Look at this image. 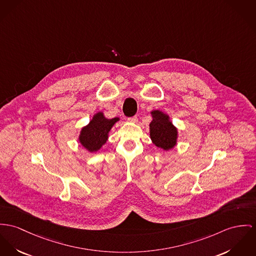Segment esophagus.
Returning a JSON list of instances; mask_svg holds the SVG:
<instances>
[{
  "instance_id": "obj_1",
  "label": "esophagus",
  "mask_w": 256,
  "mask_h": 256,
  "mask_svg": "<svg viewBox=\"0 0 256 256\" xmlns=\"http://www.w3.org/2000/svg\"><path fill=\"white\" fill-rule=\"evenodd\" d=\"M128 122H136L138 120V118L136 116H134V117H132V118H128Z\"/></svg>"
}]
</instances>
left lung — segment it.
I'll return each instance as SVG.
<instances>
[{
  "label": "left lung",
  "mask_w": 256,
  "mask_h": 256,
  "mask_svg": "<svg viewBox=\"0 0 256 256\" xmlns=\"http://www.w3.org/2000/svg\"><path fill=\"white\" fill-rule=\"evenodd\" d=\"M150 138L157 147L164 151L174 149L177 144L178 130L170 120V117L160 110H152Z\"/></svg>",
  "instance_id": "1"
}]
</instances>
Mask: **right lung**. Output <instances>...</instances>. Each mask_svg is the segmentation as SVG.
Listing matches in <instances>:
<instances>
[{
    "label": "right lung",
    "mask_w": 256,
    "mask_h": 256,
    "mask_svg": "<svg viewBox=\"0 0 256 256\" xmlns=\"http://www.w3.org/2000/svg\"><path fill=\"white\" fill-rule=\"evenodd\" d=\"M118 120V117L106 118L104 113L99 111L92 116L86 126L82 128L78 138L80 144L90 153L98 152L107 142L110 130Z\"/></svg>",
    "instance_id": "right-lung-1"
}]
</instances>
